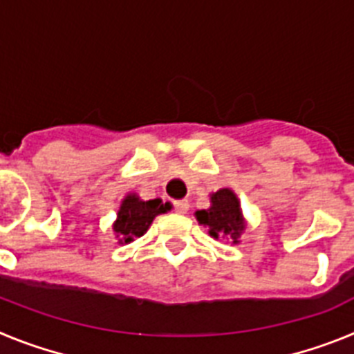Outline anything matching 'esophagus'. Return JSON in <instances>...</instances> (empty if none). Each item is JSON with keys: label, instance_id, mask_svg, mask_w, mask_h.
<instances>
[{"label": "esophagus", "instance_id": "obj_1", "mask_svg": "<svg viewBox=\"0 0 354 354\" xmlns=\"http://www.w3.org/2000/svg\"><path fill=\"white\" fill-rule=\"evenodd\" d=\"M174 207L179 214H186V212L189 211V204H187L186 200H177V202L174 204Z\"/></svg>", "mask_w": 354, "mask_h": 354}]
</instances>
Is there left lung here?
Segmentation results:
<instances>
[{
	"mask_svg": "<svg viewBox=\"0 0 354 354\" xmlns=\"http://www.w3.org/2000/svg\"><path fill=\"white\" fill-rule=\"evenodd\" d=\"M211 209L196 212V220L207 225L212 237L230 236L237 243L239 234L245 230L243 214L239 209V200L230 189H220L211 196Z\"/></svg>",
	"mask_w": 354,
	"mask_h": 354,
	"instance_id": "obj_1",
	"label": "left lung"
}]
</instances>
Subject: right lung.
Instances as JSON below:
<instances>
[{"label": "right lung", "instance_id": "right-lung-1", "mask_svg": "<svg viewBox=\"0 0 354 354\" xmlns=\"http://www.w3.org/2000/svg\"><path fill=\"white\" fill-rule=\"evenodd\" d=\"M168 209L170 204H162L161 200L143 202L136 195H129L122 202L113 230L117 237H120V243H131L134 237L143 236L156 216L167 212Z\"/></svg>", "mask_w": 354, "mask_h": 354}]
</instances>
